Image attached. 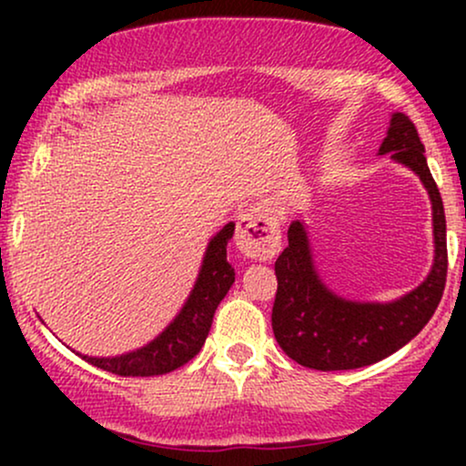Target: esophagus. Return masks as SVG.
I'll list each match as a JSON object with an SVG mask.
<instances>
[{
  "label": "esophagus",
  "instance_id": "1",
  "mask_svg": "<svg viewBox=\"0 0 466 466\" xmlns=\"http://www.w3.org/2000/svg\"><path fill=\"white\" fill-rule=\"evenodd\" d=\"M237 248L256 260H271L280 251V226L267 206H249L237 223Z\"/></svg>",
  "mask_w": 466,
  "mask_h": 466
}]
</instances>
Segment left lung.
I'll list each match as a JSON object with an SVG mask.
<instances>
[{
	"mask_svg": "<svg viewBox=\"0 0 466 466\" xmlns=\"http://www.w3.org/2000/svg\"><path fill=\"white\" fill-rule=\"evenodd\" d=\"M379 153L419 175L434 208L436 260L419 289L392 304H361L333 296L315 274L309 238L300 221L289 226V245L276 260V300L271 329L280 349L313 370H355L397 352L431 319L447 282V223L441 192L425 159L414 122L394 114Z\"/></svg>",
	"mask_w": 466,
	"mask_h": 466,
	"instance_id": "obj_1",
	"label": "left lung"
}]
</instances>
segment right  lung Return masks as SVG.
Returning <instances> with one entry per match:
<instances>
[{"label": "right lung", "instance_id": "1", "mask_svg": "<svg viewBox=\"0 0 466 466\" xmlns=\"http://www.w3.org/2000/svg\"><path fill=\"white\" fill-rule=\"evenodd\" d=\"M232 234L234 223H228L210 240L188 302L157 339L140 350L114 360H96V357H83V360L120 377H157L188 363L201 350L203 341L210 333L218 302L226 298L234 282V267L228 263V240L232 238Z\"/></svg>", "mask_w": 466, "mask_h": 466}]
</instances>
